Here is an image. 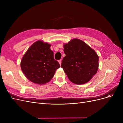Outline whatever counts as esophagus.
Segmentation results:
<instances>
[{
	"label": "esophagus",
	"mask_w": 123,
	"mask_h": 123,
	"mask_svg": "<svg viewBox=\"0 0 123 123\" xmlns=\"http://www.w3.org/2000/svg\"><path fill=\"white\" fill-rule=\"evenodd\" d=\"M58 62L59 63V64H60V65H61V64H62V60H61V59H60V60H59Z\"/></svg>",
	"instance_id": "esophagus-1"
}]
</instances>
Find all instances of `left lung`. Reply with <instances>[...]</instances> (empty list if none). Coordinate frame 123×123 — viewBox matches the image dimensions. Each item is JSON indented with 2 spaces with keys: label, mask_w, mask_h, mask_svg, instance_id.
<instances>
[{
  "label": "left lung",
  "mask_w": 123,
  "mask_h": 123,
  "mask_svg": "<svg viewBox=\"0 0 123 123\" xmlns=\"http://www.w3.org/2000/svg\"><path fill=\"white\" fill-rule=\"evenodd\" d=\"M66 54L62 62L69 80L81 85L90 80L96 73L98 67V56L94 50L83 41L73 39L64 44Z\"/></svg>",
  "instance_id": "left-lung-1"
}]
</instances>
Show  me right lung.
Wrapping results in <instances>:
<instances>
[{
	"instance_id": "1",
	"label": "right lung",
	"mask_w": 123,
	"mask_h": 123,
	"mask_svg": "<svg viewBox=\"0 0 123 123\" xmlns=\"http://www.w3.org/2000/svg\"><path fill=\"white\" fill-rule=\"evenodd\" d=\"M50 47L48 43L37 41L29 48L21 59L22 71L32 82L38 84L48 83L60 67L58 62L54 59Z\"/></svg>"
}]
</instances>
